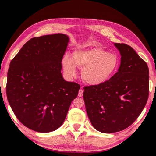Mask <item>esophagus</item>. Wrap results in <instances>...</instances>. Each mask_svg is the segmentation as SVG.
<instances>
[{"mask_svg":"<svg viewBox=\"0 0 156 156\" xmlns=\"http://www.w3.org/2000/svg\"><path fill=\"white\" fill-rule=\"evenodd\" d=\"M83 92H84V90L82 88H80V90H79V92H78V97H82V95H83Z\"/></svg>","mask_w":156,"mask_h":156,"instance_id":"obj_1","label":"esophagus"}]
</instances>
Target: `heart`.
Masks as SVG:
<instances>
[{"label": "heart", "instance_id": "heart-1", "mask_svg": "<svg viewBox=\"0 0 156 156\" xmlns=\"http://www.w3.org/2000/svg\"><path fill=\"white\" fill-rule=\"evenodd\" d=\"M72 58L65 55L62 59L66 74L72 77L77 74V67L83 68L82 78L86 83L92 86L106 83L117 72L119 66L117 55L98 48L76 50L73 53Z\"/></svg>", "mask_w": 156, "mask_h": 156}]
</instances>
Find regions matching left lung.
I'll list each match as a JSON object with an SVG mask.
<instances>
[{"label":"left lung","instance_id":"1","mask_svg":"<svg viewBox=\"0 0 156 156\" xmlns=\"http://www.w3.org/2000/svg\"><path fill=\"white\" fill-rule=\"evenodd\" d=\"M114 45L121 55L118 72L105 84L84 88L88 117L92 126L105 133L122 131L133 123L149 96L146 62L131 46Z\"/></svg>","mask_w":156,"mask_h":156}]
</instances>
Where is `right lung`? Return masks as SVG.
<instances>
[{
    "instance_id": "obj_1",
    "label": "right lung",
    "mask_w": 156,
    "mask_h": 156,
    "mask_svg": "<svg viewBox=\"0 0 156 156\" xmlns=\"http://www.w3.org/2000/svg\"><path fill=\"white\" fill-rule=\"evenodd\" d=\"M69 42L63 34L34 37L13 58L8 70L6 96L19 121L40 133L64 122L80 86L66 81L62 61Z\"/></svg>"
}]
</instances>
